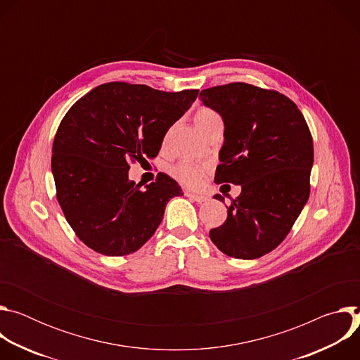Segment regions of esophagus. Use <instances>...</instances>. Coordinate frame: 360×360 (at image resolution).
Instances as JSON below:
<instances>
[{"mask_svg":"<svg viewBox=\"0 0 360 360\" xmlns=\"http://www.w3.org/2000/svg\"><path fill=\"white\" fill-rule=\"evenodd\" d=\"M185 195H186L188 198L193 199V200H195V202H198V203H203V202H207V200H208V196H205V195H202V193H195V192H189V191H186V192H185Z\"/></svg>","mask_w":360,"mask_h":360,"instance_id":"34e87169","label":"esophagus"}]
</instances>
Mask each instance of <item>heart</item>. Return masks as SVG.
<instances>
[{
	"label": "heart",
	"mask_w": 360,
	"mask_h": 360,
	"mask_svg": "<svg viewBox=\"0 0 360 360\" xmlns=\"http://www.w3.org/2000/svg\"><path fill=\"white\" fill-rule=\"evenodd\" d=\"M219 115L210 110V108H200L195 112L193 115V121L195 125L203 131L207 128L211 122H214L215 120H218ZM208 171V168L200 164H193V162H188V161H181L175 165H172L169 168V174L178 179L179 182L188 185V186H196L199 185V182L202 181V176L205 175V172Z\"/></svg>",
	"instance_id": "heart-1"
}]
</instances>
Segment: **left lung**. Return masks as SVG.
I'll list each match as a JSON object with an SVG mask.
<instances>
[{
	"mask_svg": "<svg viewBox=\"0 0 360 360\" xmlns=\"http://www.w3.org/2000/svg\"><path fill=\"white\" fill-rule=\"evenodd\" d=\"M199 98L225 125L215 182L242 189L210 238L232 258H261L286 238L309 198L311 131L295 102L276 91L232 82Z\"/></svg>",
	"mask_w": 360,
	"mask_h": 360,
	"instance_id": "8db88e82",
	"label": "left lung"
}]
</instances>
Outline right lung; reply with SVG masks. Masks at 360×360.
I'll return each instance as SVG.
<instances>
[{
	"instance_id": "add662e5",
	"label": "right lung",
	"mask_w": 360,
	"mask_h": 360,
	"mask_svg": "<svg viewBox=\"0 0 360 360\" xmlns=\"http://www.w3.org/2000/svg\"><path fill=\"white\" fill-rule=\"evenodd\" d=\"M198 89L164 92L146 85L102 84L61 121L53 169L57 198L77 236L107 256L138 250L160 226L167 203L184 195L161 174L142 188L129 162L153 160L168 129L191 108Z\"/></svg>"
}]
</instances>
